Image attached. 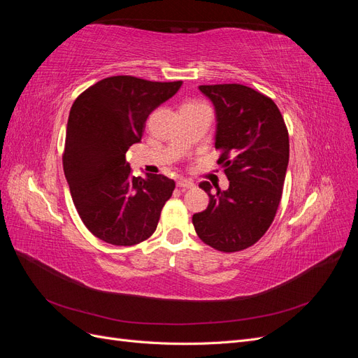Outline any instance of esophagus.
I'll list each match as a JSON object with an SVG mask.
<instances>
[{"mask_svg": "<svg viewBox=\"0 0 358 358\" xmlns=\"http://www.w3.org/2000/svg\"><path fill=\"white\" fill-rule=\"evenodd\" d=\"M178 187L182 188V189H189V188H194V183H192V180H189V179L180 178V179L178 180Z\"/></svg>", "mask_w": 358, "mask_h": 358, "instance_id": "obj_1", "label": "esophagus"}]
</instances>
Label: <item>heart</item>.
I'll return each mask as SVG.
<instances>
[{
    "label": "heart",
    "mask_w": 358,
    "mask_h": 358,
    "mask_svg": "<svg viewBox=\"0 0 358 358\" xmlns=\"http://www.w3.org/2000/svg\"><path fill=\"white\" fill-rule=\"evenodd\" d=\"M183 106H206V104H203V103H199V101H189V103L183 104Z\"/></svg>",
    "instance_id": "heart-1"
}]
</instances>
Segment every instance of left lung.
Returning <instances> with one entry per match:
<instances>
[{"mask_svg": "<svg viewBox=\"0 0 358 358\" xmlns=\"http://www.w3.org/2000/svg\"><path fill=\"white\" fill-rule=\"evenodd\" d=\"M199 88L215 106V148L230 185L212 192L209 182L200 183L209 204L192 215V224L216 251H243L262 239L276 216L289 158L288 129L275 101L249 86Z\"/></svg>", "mask_w": 358, "mask_h": 358, "instance_id": "left-lung-1", "label": "left lung"}]
</instances>
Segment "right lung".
Segmentation results:
<instances>
[{
    "label": "right lung",
    "instance_id": "right-lung-1",
    "mask_svg": "<svg viewBox=\"0 0 358 358\" xmlns=\"http://www.w3.org/2000/svg\"><path fill=\"white\" fill-rule=\"evenodd\" d=\"M180 85L112 76L90 86L71 106L64 173L82 222L106 243L133 246L157 230L175 180L133 176L125 154L140 142L150 112Z\"/></svg>",
    "mask_w": 358,
    "mask_h": 358
}]
</instances>
